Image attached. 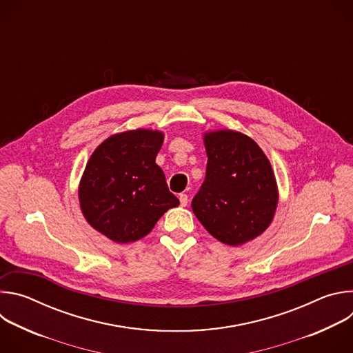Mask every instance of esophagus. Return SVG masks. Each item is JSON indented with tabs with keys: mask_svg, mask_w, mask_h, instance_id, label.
Instances as JSON below:
<instances>
[{
	"mask_svg": "<svg viewBox=\"0 0 353 353\" xmlns=\"http://www.w3.org/2000/svg\"><path fill=\"white\" fill-rule=\"evenodd\" d=\"M179 199H180V205H181V207H185V205L188 204V196H187V194H180V195H179Z\"/></svg>",
	"mask_w": 353,
	"mask_h": 353,
	"instance_id": "34e87169",
	"label": "esophagus"
}]
</instances>
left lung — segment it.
I'll return each mask as SVG.
<instances>
[{
	"instance_id": "obj_1",
	"label": "left lung",
	"mask_w": 353,
	"mask_h": 353,
	"mask_svg": "<svg viewBox=\"0 0 353 353\" xmlns=\"http://www.w3.org/2000/svg\"><path fill=\"white\" fill-rule=\"evenodd\" d=\"M207 174L191 208L219 241L240 245L272 222L278 187L271 163L250 137L219 130L204 134Z\"/></svg>"
}]
</instances>
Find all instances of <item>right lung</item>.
Segmentation results:
<instances>
[{"instance_id":"right-lung-1","label":"right lung","mask_w":353,"mask_h":353,"mask_svg":"<svg viewBox=\"0 0 353 353\" xmlns=\"http://www.w3.org/2000/svg\"><path fill=\"white\" fill-rule=\"evenodd\" d=\"M163 132L131 130L109 137L86 163L79 204L88 223L116 243H131L180 204L157 165Z\"/></svg>"}]
</instances>
